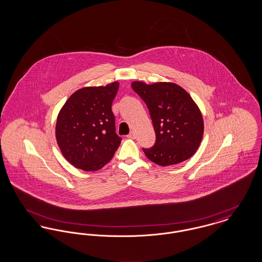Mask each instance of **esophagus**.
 Returning <instances> with one entry per match:
<instances>
[{
  "instance_id": "34e87169",
  "label": "esophagus",
  "mask_w": 262,
  "mask_h": 262,
  "mask_svg": "<svg viewBox=\"0 0 262 262\" xmlns=\"http://www.w3.org/2000/svg\"><path fill=\"white\" fill-rule=\"evenodd\" d=\"M136 137V136H135V134L134 133H130L129 135H127V138H130V139H134Z\"/></svg>"
}]
</instances>
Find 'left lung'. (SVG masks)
Masks as SVG:
<instances>
[{
	"label": "left lung",
	"instance_id": "left-lung-1",
	"mask_svg": "<svg viewBox=\"0 0 262 262\" xmlns=\"http://www.w3.org/2000/svg\"><path fill=\"white\" fill-rule=\"evenodd\" d=\"M132 88L145 102L156 135L154 146L143 148L146 157L163 167L190 158L204 130L200 108L190 95L173 82L134 81Z\"/></svg>",
	"mask_w": 262,
	"mask_h": 262
}]
</instances>
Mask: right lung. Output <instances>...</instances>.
Here are the masks:
<instances>
[{
    "instance_id": "1",
    "label": "right lung",
    "mask_w": 262,
    "mask_h": 262,
    "mask_svg": "<svg viewBox=\"0 0 262 262\" xmlns=\"http://www.w3.org/2000/svg\"><path fill=\"white\" fill-rule=\"evenodd\" d=\"M118 89V81L80 88L62 106L57 118L56 139L63 157L75 168L100 170L120 146L122 138L116 134L112 112Z\"/></svg>"
}]
</instances>
